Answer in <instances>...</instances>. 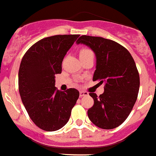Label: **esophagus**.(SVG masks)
<instances>
[{
    "label": "esophagus",
    "instance_id": "34e87169",
    "mask_svg": "<svg viewBox=\"0 0 156 156\" xmlns=\"http://www.w3.org/2000/svg\"><path fill=\"white\" fill-rule=\"evenodd\" d=\"M88 95V93L86 92V91H80V98H83L84 96H87Z\"/></svg>",
    "mask_w": 156,
    "mask_h": 156
}]
</instances>
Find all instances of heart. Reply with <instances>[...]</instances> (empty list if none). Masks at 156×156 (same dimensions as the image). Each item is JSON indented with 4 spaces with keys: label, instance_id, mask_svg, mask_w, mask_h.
<instances>
[{
    "label": "heart",
    "instance_id": "obj_1",
    "mask_svg": "<svg viewBox=\"0 0 156 156\" xmlns=\"http://www.w3.org/2000/svg\"><path fill=\"white\" fill-rule=\"evenodd\" d=\"M94 55L92 51H91L90 49H89V48H81V49L80 50V58L87 56V55Z\"/></svg>",
    "mask_w": 156,
    "mask_h": 156
}]
</instances>
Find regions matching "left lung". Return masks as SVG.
Returning <instances> with one entry per match:
<instances>
[{"mask_svg":"<svg viewBox=\"0 0 156 156\" xmlns=\"http://www.w3.org/2000/svg\"><path fill=\"white\" fill-rule=\"evenodd\" d=\"M76 43L94 51L96 70L93 80L104 85L99 97L90 93L94 104L88 110V117L103 129L117 128L128 118L138 98L140 78L134 58L125 47L102 37L82 35Z\"/></svg>","mask_w":156,"mask_h":156,"instance_id":"1","label":"left lung"}]
</instances>
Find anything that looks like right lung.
<instances>
[{"mask_svg":"<svg viewBox=\"0 0 156 156\" xmlns=\"http://www.w3.org/2000/svg\"><path fill=\"white\" fill-rule=\"evenodd\" d=\"M80 35H58L39 40L25 52L18 71V89L23 104L36 126L46 131L62 128L79 98L74 88L65 92L55 87V74Z\"/></svg>","mask_w":156,"mask_h":156,"instance_id":"1","label":"right lung"}]
</instances>
